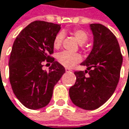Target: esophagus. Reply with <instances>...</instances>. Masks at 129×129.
<instances>
[{
  "label": "esophagus",
  "mask_w": 129,
  "mask_h": 129,
  "mask_svg": "<svg viewBox=\"0 0 129 129\" xmlns=\"http://www.w3.org/2000/svg\"><path fill=\"white\" fill-rule=\"evenodd\" d=\"M65 70H66V72H67V73H70V72H72V70H70V68H66V69H65Z\"/></svg>",
  "instance_id": "34e87169"
}]
</instances>
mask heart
Returning <instances> with one entry per match:
<instances>
[{"label": "heart", "instance_id": "b5f03b06", "mask_svg": "<svg viewBox=\"0 0 129 129\" xmlns=\"http://www.w3.org/2000/svg\"><path fill=\"white\" fill-rule=\"evenodd\" d=\"M73 34L74 35L75 38L80 44H84L87 41L88 36V34L82 29H75L73 31ZM63 39V33L59 32L56 35L54 39H53V47L56 49H58L60 47L62 44V41ZM57 61L62 65L63 67H72L76 63L81 61L82 56L78 53H71L68 51H62L57 54L56 56Z\"/></svg>", "mask_w": 129, "mask_h": 129}]
</instances>
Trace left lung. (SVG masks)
<instances>
[{"label":"left lung","mask_w":129,"mask_h":129,"mask_svg":"<svg viewBox=\"0 0 129 129\" xmlns=\"http://www.w3.org/2000/svg\"><path fill=\"white\" fill-rule=\"evenodd\" d=\"M90 27L94 35V46L81 63L87 67V70L74 72L76 81L69 91L73 103L87 110L99 108L113 95L122 63V55L113 33L102 24L93 23Z\"/></svg>","instance_id":"obj_1"}]
</instances>
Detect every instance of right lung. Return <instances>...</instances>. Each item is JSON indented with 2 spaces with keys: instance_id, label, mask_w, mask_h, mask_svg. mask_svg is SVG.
<instances>
[{
  "instance_id": "add662e5",
  "label": "right lung",
  "mask_w": 129,
  "mask_h": 129,
  "mask_svg": "<svg viewBox=\"0 0 129 129\" xmlns=\"http://www.w3.org/2000/svg\"><path fill=\"white\" fill-rule=\"evenodd\" d=\"M60 25L34 21L17 35L9 60V79L13 91L27 108L38 110L47 106L54 85L66 70L54 61L53 39ZM44 61L52 63L48 72L42 70Z\"/></svg>"
}]
</instances>
